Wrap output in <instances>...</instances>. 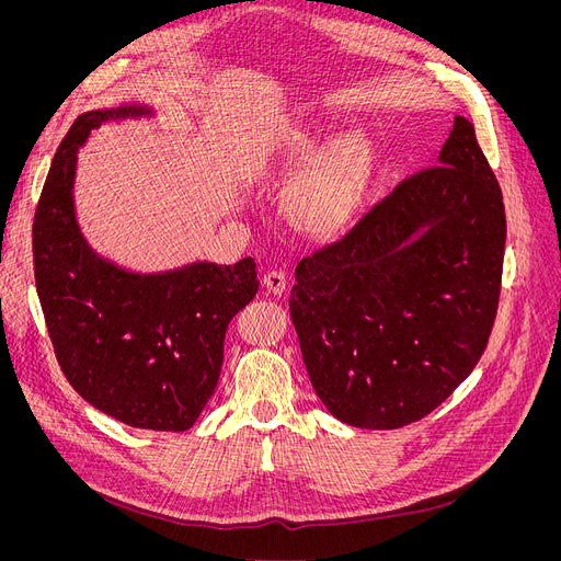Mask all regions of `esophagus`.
<instances>
[{"label":"esophagus","mask_w":561,"mask_h":561,"mask_svg":"<svg viewBox=\"0 0 561 561\" xmlns=\"http://www.w3.org/2000/svg\"><path fill=\"white\" fill-rule=\"evenodd\" d=\"M263 288L273 293V296H282L286 290V275L282 271H271L263 275Z\"/></svg>","instance_id":"obj_1"}]
</instances>
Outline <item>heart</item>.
I'll use <instances>...</instances> for the list:
<instances>
[{"label": "heart", "instance_id": "obj_1", "mask_svg": "<svg viewBox=\"0 0 561 561\" xmlns=\"http://www.w3.org/2000/svg\"><path fill=\"white\" fill-rule=\"evenodd\" d=\"M293 163L305 161L302 147ZM370 161L368 140L362 134H345L300 176L286 195L284 211L298 231L316 239L339 233L355 216Z\"/></svg>", "mask_w": 561, "mask_h": 561}]
</instances>
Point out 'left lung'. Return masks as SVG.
<instances>
[{
  "mask_svg": "<svg viewBox=\"0 0 561 561\" xmlns=\"http://www.w3.org/2000/svg\"><path fill=\"white\" fill-rule=\"evenodd\" d=\"M505 204L457 115L438 165L402 180L296 268L290 318L311 385L341 423L425 419L480 362L500 300Z\"/></svg>",
  "mask_w": 561,
  "mask_h": 561,
  "instance_id": "1",
  "label": "left lung"
}]
</instances>
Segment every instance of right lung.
Here are the masks:
<instances>
[{"label": "right lung", "instance_id": "obj_1", "mask_svg": "<svg viewBox=\"0 0 561 561\" xmlns=\"http://www.w3.org/2000/svg\"><path fill=\"white\" fill-rule=\"evenodd\" d=\"M138 115L152 111H88L56 150L34 218L36 288L58 366L85 402L131 427L184 432L216 391L229 320L259 290L256 263L138 275L85 243L72 197L77 150L102 123Z\"/></svg>", "mask_w": 561, "mask_h": 561}]
</instances>
